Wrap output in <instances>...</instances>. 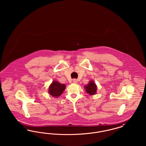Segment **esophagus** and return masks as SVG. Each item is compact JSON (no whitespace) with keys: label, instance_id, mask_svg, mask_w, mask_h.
Segmentation results:
<instances>
[{"label":"esophagus","instance_id":"obj_1","mask_svg":"<svg viewBox=\"0 0 146 146\" xmlns=\"http://www.w3.org/2000/svg\"><path fill=\"white\" fill-rule=\"evenodd\" d=\"M73 82L74 83H78V80L76 79H73Z\"/></svg>","mask_w":146,"mask_h":146}]
</instances>
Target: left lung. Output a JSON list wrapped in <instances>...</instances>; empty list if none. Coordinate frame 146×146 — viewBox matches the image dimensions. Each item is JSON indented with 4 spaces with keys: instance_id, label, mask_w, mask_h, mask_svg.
<instances>
[{
    "instance_id": "left-lung-1",
    "label": "left lung",
    "mask_w": 146,
    "mask_h": 146,
    "mask_svg": "<svg viewBox=\"0 0 146 146\" xmlns=\"http://www.w3.org/2000/svg\"><path fill=\"white\" fill-rule=\"evenodd\" d=\"M86 91L88 94H89L91 95H95L97 91V86L93 81H91L86 86H85Z\"/></svg>"
}]
</instances>
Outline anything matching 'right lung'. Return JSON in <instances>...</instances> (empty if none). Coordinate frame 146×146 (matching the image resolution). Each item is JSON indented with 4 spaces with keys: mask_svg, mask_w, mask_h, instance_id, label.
<instances>
[{
    "mask_svg": "<svg viewBox=\"0 0 146 146\" xmlns=\"http://www.w3.org/2000/svg\"><path fill=\"white\" fill-rule=\"evenodd\" d=\"M64 84H60L58 82L54 81L49 86V94L54 96L57 97L60 96L66 88Z\"/></svg>",
    "mask_w": 146,
    "mask_h": 146,
    "instance_id": "obj_1",
    "label": "right lung"
}]
</instances>
